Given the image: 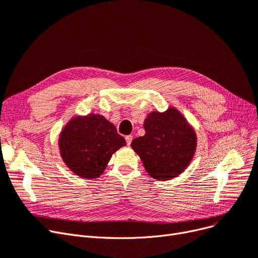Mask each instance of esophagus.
Returning a JSON list of instances; mask_svg holds the SVG:
<instances>
[{
    "instance_id": "34e87169",
    "label": "esophagus",
    "mask_w": 258,
    "mask_h": 258,
    "mask_svg": "<svg viewBox=\"0 0 258 258\" xmlns=\"http://www.w3.org/2000/svg\"><path fill=\"white\" fill-rule=\"evenodd\" d=\"M125 140H126V145H127V146H131L132 140H133V136H131V135L126 136V137H125Z\"/></svg>"
}]
</instances>
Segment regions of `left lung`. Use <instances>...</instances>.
Listing matches in <instances>:
<instances>
[{
    "label": "left lung",
    "instance_id": "1",
    "mask_svg": "<svg viewBox=\"0 0 258 258\" xmlns=\"http://www.w3.org/2000/svg\"><path fill=\"white\" fill-rule=\"evenodd\" d=\"M145 136L135 138L131 147L140 157L145 169L158 180L178 176L191 163L197 149L194 127L175 107L152 111L144 122Z\"/></svg>",
    "mask_w": 258,
    "mask_h": 258
}]
</instances>
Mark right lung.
<instances>
[{
  "label": "right lung",
  "mask_w": 258,
  "mask_h": 258,
  "mask_svg": "<svg viewBox=\"0 0 258 258\" xmlns=\"http://www.w3.org/2000/svg\"><path fill=\"white\" fill-rule=\"evenodd\" d=\"M126 145L116 126L102 114L74 116L61 130L59 153L66 166L82 178L104 173L114 152Z\"/></svg>",
  "instance_id": "right-lung-1"
}]
</instances>
